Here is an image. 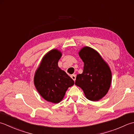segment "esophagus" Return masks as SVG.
Segmentation results:
<instances>
[{"label": "esophagus", "mask_w": 134, "mask_h": 134, "mask_svg": "<svg viewBox=\"0 0 134 134\" xmlns=\"http://www.w3.org/2000/svg\"><path fill=\"white\" fill-rule=\"evenodd\" d=\"M71 77H72V79H73V80L75 81V80H76V75H72V76H71Z\"/></svg>", "instance_id": "34e87169"}]
</instances>
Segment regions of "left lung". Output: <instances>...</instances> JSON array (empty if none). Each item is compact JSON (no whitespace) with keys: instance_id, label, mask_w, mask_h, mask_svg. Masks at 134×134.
I'll return each instance as SVG.
<instances>
[{"instance_id":"left-lung-1","label":"left lung","mask_w":134,"mask_h":134,"mask_svg":"<svg viewBox=\"0 0 134 134\" xmlns=\"http://www.w3.org/2000/svg\"><path fill=\"white\" fill-rule=\"evenodd\" d=\"M84 62L83 72L76 77L75 84L83 90L90 100L98 101L108 93L111 85V72L109 65L97 51L85 46L79 52Z\"/></svg>"}]
</instances>
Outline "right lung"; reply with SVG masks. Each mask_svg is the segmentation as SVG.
Here are the masks:
<instances>
[{"instance_id":"add662e5","label":"right lung","mask_w":134,"mask_h":134,"mask_svg":"<svg viewBox=\"0 0 134 134\" xmlns=\"http://www.w3.org/2000/svg\"><path fill=\"white\" fill-rule=\"evenodd\" d=\"M62 53L53 49L46 53L35 73L34 82L42 97L54 103L63 99L68 88L74 84V81L58 65Z\"/></svg>"}]
</instances>
